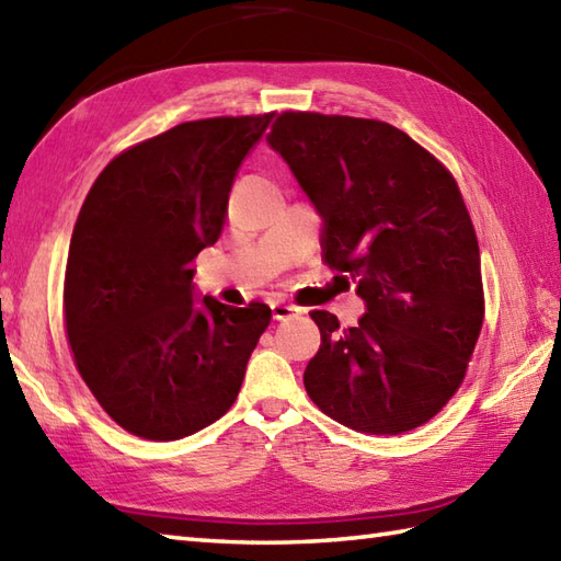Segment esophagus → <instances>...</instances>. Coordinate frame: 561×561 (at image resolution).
Wrapping results in <instances>:
<instances>
[{"mask_svg":"<svg viewBox=\"0 0 561 561\" xmlns=\"http://www.w3.org/2000/svg\"><path fill=\"white\" fill-rule=\"evenodd\" d=\"M299 313H301V308L289 304V301H272V318H274V320L296 318Z\"/></svg>","mask_w":561,"mask_h":561,"instance_id":"obj_1","label":"esophagus"}]
</instances>
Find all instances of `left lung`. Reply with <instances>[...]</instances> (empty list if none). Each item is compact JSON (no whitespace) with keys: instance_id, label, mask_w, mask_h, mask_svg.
I'll list each match as a JSON object with an SVG mask.
<instances>
[{"instance_id":"1","label":"left lung","mask_w":561,"mask_h":561,"mask_svg":"<svg viewBox=\"0 0 561 561\" xmlns=\"http://www.w3.org/2000/svg\"><path fill=\"white\" fill-rule=\"evenodd\" d=\"M267 145L323 219V260L366 306L344 330L311 313L320 350L306 392L364 434L428 422L462 383L484 316L478 236L456 181L380 121L282 113Z\"/></svg>"}]
</instances>
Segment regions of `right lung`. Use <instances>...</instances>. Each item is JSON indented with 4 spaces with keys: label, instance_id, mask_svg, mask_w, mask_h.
<instances>
[{
    "label": "right lung",
    "instance_id": "right-lung-1",
    "mask_svg": "<svg viewBox=\"0 0 561 561\" xmlns=\"http://www.w3.org/2000/svg\"><path fill=\"white\" fill-rule=\"evenodd\" d=\"M272 115L171 127L105 165L71 233L65 323L81 378L129 434L175 440L241 390L272 311L197 296L193 260L219 241L231 185Z\"/></svg>",
    "mask_w": 561,
    "mask_h": 561
}]
</instances>
